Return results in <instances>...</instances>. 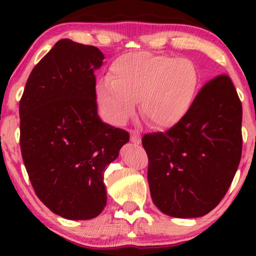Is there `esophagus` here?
<instances>
[{
    "mask_svg": "<svg viewBox=\"0 0 256 256\" xmlns=\"http://www.w3.org/2000/svg\"><path fill=\"white\" fill-rule=\"evenodd\" d=\"M130 141L134 144H141V135L138 130H130Z\"/></svg>",
    "mask_w": 256,
    "mask_h": 256,
    "instance_id": "esophagus-1",
    "label": "esophagus"
}]
</instances>
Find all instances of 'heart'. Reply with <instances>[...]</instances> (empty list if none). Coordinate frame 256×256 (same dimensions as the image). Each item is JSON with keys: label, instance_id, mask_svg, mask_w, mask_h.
<instances>
[{"label": "heart", "instance_id": "b5f03b06", "mask_svg": "<svg viewBox=\"0 0 256 256\" xmlns=\"http://www.w3.org/2000/svg\"><path fill=\"white\" fill-rule=\"evenodd\" d=\"M198 86V68L190 59L135 52L112 62L108 79L96 84V96L110 124H124L140 100L143 118L155 128L169 129L190 112Z\"/></svg>", "mask_w": 256, "mask_h": 256}]
</instances>
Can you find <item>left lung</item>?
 Returning <instances> with one entry per match:
<instances>
[{
  "label": "left lung",
  "mask_w": 256,
  "mask_h": 256,
  "mask_svg": "<svg viewBox=\"0 0 256 256\" xmlns=\"http://www.w3.org/2000/svg\"><path fill=\"white\" fill-rule=\"evenodd\" d=\"M241 122L236 87L219 76L202 87L180 124L143 136L150 194L164 214L199 218L219 204L240 163Z\"/></svg>",
  "instance_id": "8db88e82"
}]
</instances>
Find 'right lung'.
Here are the masks:
<instances>
[{
  "label": "right lung",
  "instance_id": "1",
  "mask_svg": "<svg viewBox=\"0 0 256 256\" xmlns=\"http://www.w3.org/2000/svg\"><path fill=\"white\" fill-rule=\"evenodd\" d=\"M99 48L60 40L34 66L20 101V150L42 202L70 220L96 218L107 202L104 172L129 142L98 115Z\"/></svg>",
  "mask_w": 256,
  "mask_h": 256
}]
</instances>
